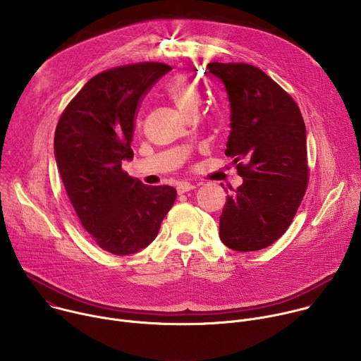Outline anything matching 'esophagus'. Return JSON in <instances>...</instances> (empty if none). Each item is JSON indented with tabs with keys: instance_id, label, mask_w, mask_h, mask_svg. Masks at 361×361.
I'll use <instances>...</instances> for the list:
<instances>
[{
	"instance_id": "34e87169",
	"label": "esophagus",
	"mask_w": 361,
	"mask_h": 361,
	"mask_svg": "<svg viewBox=\"0 0 361 361\" xmlns=\"http://www.w3.org/2000/svg\"><path fill=\"white\" fill-rule=\"evenodd\" d=\"M194 188H195V185L191 184V183H180V184L177 185V192H178V194H184V192H187V191H190V190H194Z\"/></svg>"
}]
</instances>
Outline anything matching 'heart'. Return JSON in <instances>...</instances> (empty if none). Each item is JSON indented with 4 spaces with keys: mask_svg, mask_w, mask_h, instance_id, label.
Listing matches in <instances>:
<instances>
[{
    "mask_svg": "<svg viewBox=\"0 0 361 361\" xmlns=\"http://www.w3.org/2000/svg\"><path fill=\"white\" fill-rule=\"evenodd\" d=\"M167 95L174 102L176 107L185 116L197 113L201 102L200 90L184 75L176 77L167 85Z\"/></svg>",
    "mask_w": 361,
    "mask_h": 361,
    "instance_id": "obj_1",
    "label": "heart"
}]
</instances>
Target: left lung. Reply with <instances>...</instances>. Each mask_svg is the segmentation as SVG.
<instances>
[{
	"instance_id": "obj_1",
	"label": "left lung",
	"mask_w": 361,
	"mask_h": 361,
	"mask_svg": "<svg viewBox=\"0 0 361 361\" xmlns=\"http://www.w3.org/2000/svg\"><path fill=\"white\" fill-rule=\"evenodd\" d=\"M230 101L226 156L243 184L227 195L220 238L231 250L257 251L291 224L308 184L307 137L295 101L264 71L245 63H210Z\"/></svg>"
}]
</instances>
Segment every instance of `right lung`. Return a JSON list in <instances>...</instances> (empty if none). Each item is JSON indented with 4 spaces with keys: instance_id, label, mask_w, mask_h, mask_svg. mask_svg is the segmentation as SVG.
<instances>
[{
    "instance_id": "add662e5",
    "label": "right lung",
    "mask_w": 361,
    "mask_h": 361,
    "mask_svg": "<svg viewBox=\"0 0 361 361\" xmlns=\"http://www.w3.org/2000/svg\"><path fill=\"white\" fill-rule=\"evenodd\" d=\"M171 70L164 63L120 66L92 77L63 111L57 166L81 226L109 252L127 255L157 237L177 191L130 177L134 120L142 97Z\"/></svg>"
}]
</instances>
